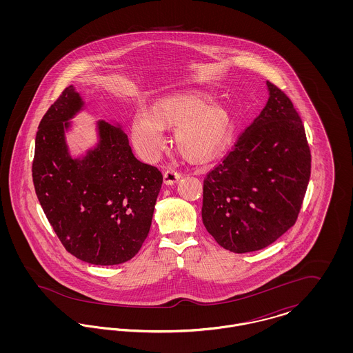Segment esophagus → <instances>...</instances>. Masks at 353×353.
<instances>
[{"label": "esophagus", "mask_w": 353, "mask_h": 353, "mask_svg": "<svg viewBox=\"0 0 353 353\" xmlns=\"http://www.w3.org/2000/svg\"><path fill=\"white\" fill-rule=\"evenodd\" d=\"M163 177H164V183L165 184L172 185L174 183H177L181 177V174L176 170V169L168 168L167 170H164L163 173Z\"/></svg>", "instance_id": "esophagus-1"}]
</instances>
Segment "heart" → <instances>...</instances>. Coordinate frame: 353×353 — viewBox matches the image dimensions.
Returning <instances> with one entry per match:
<instances>
[{
	"instance_id": "obj_1",
	"label": "heart",
	"mask_w": 353,
	"mask_h": 353,
	"mask_svg": "<svg viewBox=\"0 0 353 353\" xmlns=\"http://www.w3.org/2000/svg\"><path fill=\"white\" fill-rule=\"evenodd\" d=\"M176 128L177 152L188 160L203 161L214 156L230 139L234 128L232 110L205 91H185L153 101L148 115L137 112L131 132L136 147L156 156L164 145L161 130Z\"/></svg>"
}]
</instances>
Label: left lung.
<instances>
[{
    "label": "left lung",
    "mask_w": 353,
    "mask_h": 353,
    "mask_svg": "<svg viewBox=\"0 0 353 353\" xmlns=\"http://www.w3.org/2000/svg\"><path fill=\"white\" fill-rule=\"evenodd\" d=\"M265 108L203 180L202 222L230 252L268 248L295 225L311 174V152L292 101L268 82Z\"/></svg>",
    "instance_id": "left-lung-1"
}]
</instances>
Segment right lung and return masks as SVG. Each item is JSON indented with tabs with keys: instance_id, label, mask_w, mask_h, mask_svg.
Wrapping results in <instances>:
<instances>
[{
	"instance_id": "right-lung-1",
	"label": "right lung",
	"mask_w": 353,
	"mask_h": 353,
	"mask_svg": "<svg viewBox=\"0 0 353 353\" xmlns=\"http://www.w3.org/2000/svg\"><path fill=\"white\" fill-rule=\"evenodd\" d=\"M82 107L68 85L43 115L35 136L34 188L70 254L91 265H119L134 258L150 233L163 174L139 161L124 131L103 120L98 145L72 159L65 131Z\"/></svg>"
}]
</instances>
